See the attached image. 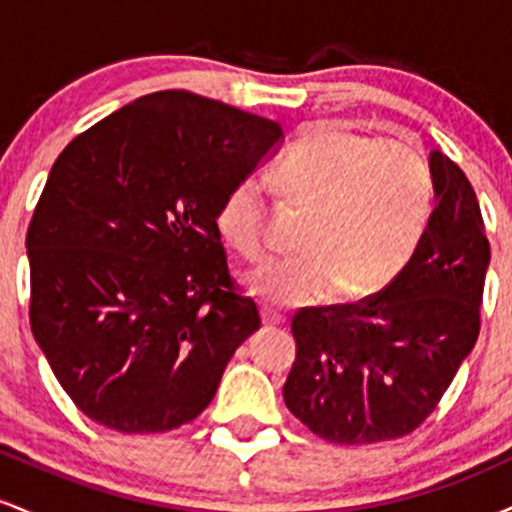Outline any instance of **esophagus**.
<instances>
[{
    "mask_svg": "<svg viewBox=\"0 0 512 512\" xmlns=\"http://www.w3.org/2000/svg\"><path fill=\"white\" fill-rule=\"evenodd\" d=\"M281 320H284V315H281V313H276V310H272V308H262V322L267 327L279 325Z\"/></svg>",
    "mask_w": 512,
    "mask_h": 512,
    "instance_id": "34e87169",
    "label": "esophagus"
}]
</instances>
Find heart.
Here are the masks:
<instances>
[{"label":"heart","mask_w":512,"mask_h":512,"mask_svg":"<svg viewBox=\"0 0 512 512\" xmlns=\"http://www.w3.org/2000/svg\"><path fill=\"white\" fill-rule=\"evenodd\" d=\"M276 182L284 202L308 214L303 255L248 276L252 296L276 308L385 291L419 250L436 204L433 170L416 146L380 142L339 122L305 129L281 158ZM214 221L245 260H267L269 197L257 175L228 187Z\"/></svg>","instance_id":"obj_1"}]
</instances>
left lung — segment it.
<instances>
[{
    "label": "left lung",
    "instance_id": "left-lung-1",
    "mask_svg": "<svg viewBox=\"0 0 512 512\" xmlns=\"http://www.w3.org/2000/svg\"><path fill=\"white\" fill-rule=\"evenodd\" d=\"M436 207L402 274L358 303L293 315L296 361L284 402L315 436L339 445L416 431L474 349L491 260L472 182L431 154Z\"/></svg>",
    "mask_w": 512,
    "mask_h": 512
}]
</instances>
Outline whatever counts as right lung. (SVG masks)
<instances>
[{"label": "right lung", "mask_w": 512, "mask_h": 512, "mask_svg": "<svg viewBox=\"0 0 512 512\" xmlns=\"http://www.w3.org/2000/svg\"><path fill=\"white\" fill-rule=\"evenodd\" d=\"M279 122L158 91L67 144L28 226L31 330L72 402L120 433L197 419L260 313L216 231Z\"/></svg>", "instance_id": "1"}]
</instances>
